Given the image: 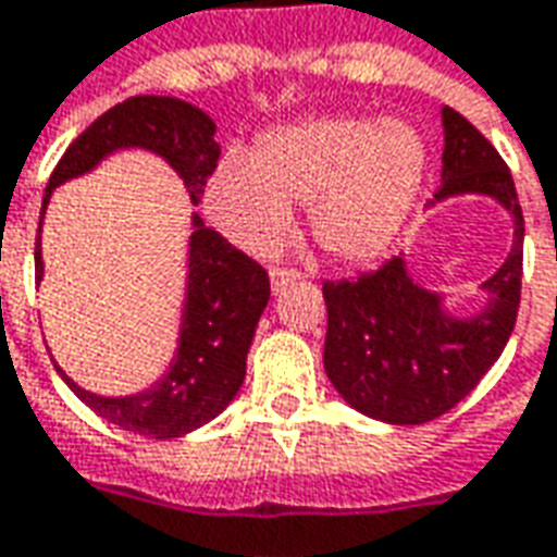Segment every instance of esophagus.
<instances>
[{
    "instance_id": "obj_1",
    "label": "esophagus",
    "mask_w": 557,
    "mask_h": 557,
    "mask_svg": "<svg viewBox=\"0 0 557 557\" xmlns=\"http://www.w3.org/2000/svg\"><path fill=\"white\" fill-rule=\"evenodd\" d=\"M295 280H301L298 271H292V268H271V292L274 295L286 289V286H292Z\"/></svg>"
}]
</instances>
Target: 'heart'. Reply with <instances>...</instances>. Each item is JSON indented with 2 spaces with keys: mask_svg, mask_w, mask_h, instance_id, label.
Returning a JSON list of instances; mask_svg holds the SVG:
<instances>
[{
  "mask_svg": "<svg viewBox=\"0 0 557 557\" xmlns=\"http://www.w3.org/2000/svg\"><path fill=\"white\" fill-rule=\"evenodd\" d=\"M425 141L395 116H310L228 150L205 205L225 238L256 256L292 228V205H310V232L346 265H364L398 240L425 181Z\"/></svg>",
  "mask_w": 557,
  "mask_h": 557,
  "instance_id": "heart-1",
  "label": "heart"
}]
</instances>
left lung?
I'll return each mask as SVG.
<instances>
[{"mask_svg": "<svg viewBox=\"0 0 557 557\" xmlns=\"http://www.w3.org/2000/svg\"><path fill=\"white\" fill-rule=\"evenodd\" d=\"M441 189L428 201L492 198L512 220L504 265L476 289L473 313H453L446 292L413 280L407 252L359 280L325 283V373L337 395L376 422L422 425L453 410L476 388L507 346L522 295L524 220L512 174L465 116L443 108Z\"/></svg>", "mask_w": 557, "mask_h": 557, "instance_id": "obj_1", "label": "left lung"}]
</instances>
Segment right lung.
<instances>
[{
	"label": "right lung",
	"instance_id": "1",
	"mask_svg": "<svg viewBox=\"0 0 557 557\" xmlns=\"http://www.w3.org/2000/svg\"><path fill=\"white\" fill-rule=\"evenodd\" d=\"M120 150H147L165 159L184 181L189 201L198 205L220 159L216 123L196 104L171 96H132L114 104L62 153L41 198V223L57 186L99 169L102 159ZM41 277L45 259L38 235L35 283H41ZM268 298L271 286L262 265L235 250L193 211L177 349L157 383L132 395L108 398L77 386L57 361L53 364L65 386L111 425L157 441L184 437L208 425L235 400L247 376V352Z\"/></svg>",
	"mask_w": 557,
	"mask_h": 557
}]
</instances>
